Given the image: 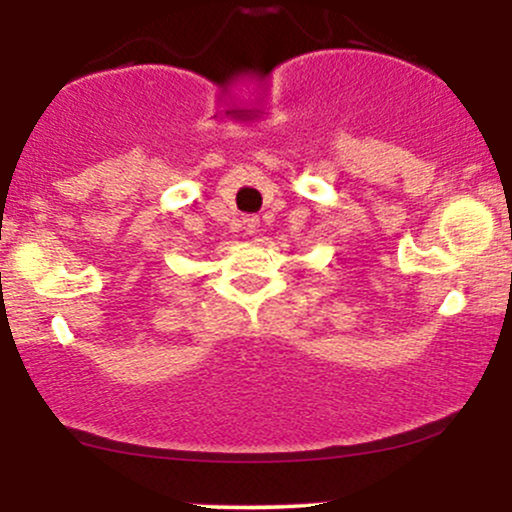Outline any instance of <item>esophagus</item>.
I'll return each instance as SVG.
<instances>
[{"label": "esophagus", "mask_w": 512, "mask_h": 512, "mask_svg": "<svg viewBox=\"0 0 512 512\" xmlns=\"http://www.w3.org/2000/svg\"><path fill=\"white\" fill-rule=\"evenodd\" d=\"M243 228H245V233H255L257 228H260V219H257V216H245Z\"/></svg>", "instance_id": "34e87169"}]
</instances>
